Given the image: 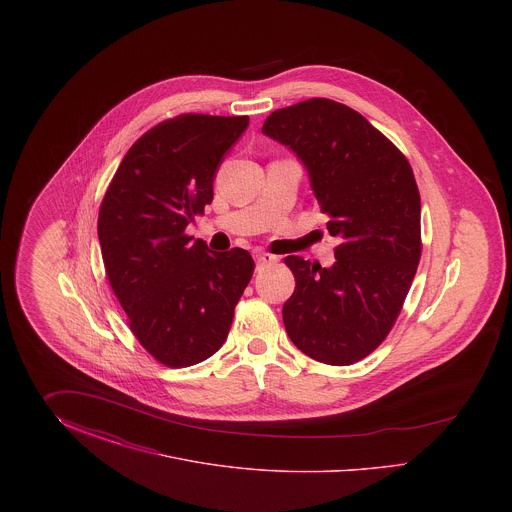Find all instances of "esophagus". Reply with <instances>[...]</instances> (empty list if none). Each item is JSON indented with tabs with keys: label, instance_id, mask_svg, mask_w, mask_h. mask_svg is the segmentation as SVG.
Here are the masks:
<instances>
[{
	"label": "esophagus",
	"instance_id": "esophagus-1",
	"mask_svg": "<svg viewBox=\"0 0 512 512\" xmlns=\"http://www.w3.org/2000/svg\"><path fill=\"white\" fill-rule=\"evenodd\" d=\"M253 257H255V263H257V267H263V265H272V263H276V255H270L267 251H261V249H257L255 253H253Z\"/></svg>",
	"mask_w": 512,
	"mask_h": 512
}]
</instances>
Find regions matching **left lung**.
<instances>
[{
	"label": "left lung",
	"instance_id": "1",
	"mask_svg": "<svg viewBox=\"0 0 512 512\" xmlns=\"http://www.w3.org/2000/svg\"><path fill=\"white\" fill-rule=\"evenodd\" d=\"M263 134L303 161L340 242L332 267L284 259L295 278L286 332L318 363L353 365L386 340L413 284L422 253L413 169L361 113L332 99L276 109Z\"/></svg>",
	"mask_w": 512,
	"mask_h": 512
}]
</instances>
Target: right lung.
Instances as JSON below:
<instances>
[{
  "instance_id": "add662e5",
  "label": "right lung",
  "mask_w": 512,
  "mask_h": 512,
  "mask_svg": "<svg viewBox=\"0 0 512 512\" xmlns=\"http://www.w3.org/2000/svg\"><path fill=\"white\" fill-rule=\"evenodd\" d=\"M249 117L186 113L155 124L128 149L99 207L107 280L147 353L171 368L197 365L228 338L253 276L249 251L211 253L186 226L213 201L224 153Z\"/></svg>"
}]
</instances>
